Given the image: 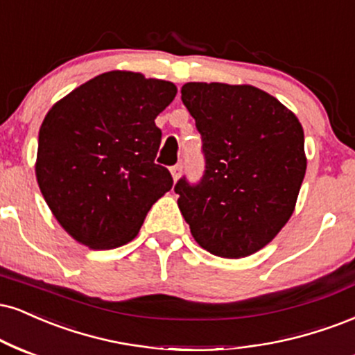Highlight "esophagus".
<instances>
[{
    "label": "esophagus",
    "instance_id": "34e87169",
    "mask_svg": "<svg viewBox=\"0 0 355 355\" xmlns=\"http://www.w3.org/2000/svg\"><path fill=\"white\" fill-rule=\"evenodd\" d=\"M170 173H172V177H173V180L177 182L178 178H180V175H182V165L178 164V165H175V166H172V168H170Z\"/></svg>",
    "mask_w": 355,
    "mask_h": 355
}]
</instances>
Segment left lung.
<instances>
[{
  "label": "left lung",
  "instance_id": "8db88e82",
  "mask_svg": "<svg viewBox=\"0 0 355 355\" xmlns=\"http://www.w3.org/2000/svg\"><path fill=\"white\" fill-rule=\"evenodd\" d=\"M182 101L202 134L205 175L175 185L191 236L221 258H245L291 218L307 159L301 122L248 84L187 83Z\"/></svg>",
  "mask_w": 355,
  "mask_h": 355
}]
</instances>
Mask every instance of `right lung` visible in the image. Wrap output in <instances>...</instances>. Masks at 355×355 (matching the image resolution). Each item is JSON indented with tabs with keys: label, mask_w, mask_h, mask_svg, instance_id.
Returning a JSON list of instances; mask_svg holds the SVG:
<instances>
[{
	"label": "right lung",
	"mask_w": 355,
	"mask_h": 355,
	"mask_svg": "<svg viewBox=\"0 0 355 355\" xmlns=\"http://www.w3.org/2000/svg\"><path fill=\"white\" fill-rule=\"evenodd\" d=\"M177 96L168 80L109 71L58 101L40 129L36 178L54 218L92 250L134 240L172 175L155 164V119Z\"/></svg>",
	"instance_id": "obj_1"
}]
</instances>
